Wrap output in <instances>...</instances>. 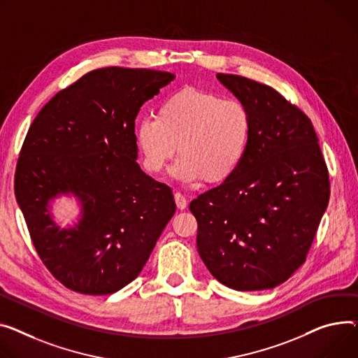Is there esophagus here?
<instances>
[{
  "instance_id": "obj_1",
  "label": "esophagus",
  "mask_w": 358,
  "mask_h": 358,
  "mask_svg": "<svg viewBox=\"0 0 358 358\" xmlns=\"http://www.w3.org/2000/svg\"><path fill=\"white\" fill-rule=\"evenodd\" d=\"M174 200H176V204H177V207L180 208V210H184L185 207H187V199L181 194V193H176L174 194Z\"/></svg>"
}]
</instances>
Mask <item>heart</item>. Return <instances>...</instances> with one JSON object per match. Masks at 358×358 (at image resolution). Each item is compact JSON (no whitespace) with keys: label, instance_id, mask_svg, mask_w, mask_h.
I'll use <instances>...</instances> for the list:
<instances>
[{"label":"heart","instance_id":"obj_1","mask_svg":"<svg viewBox=\"0 0 358 358\" xmlns=\"http://www.w3.org/2000/svg\"><path fill=\"white\" fill-rule=\"evenodd\" d=\"M252 138V116L241 101L182 87L166 96L157 116H142L134 139L145 171L161 173L178 154L173 174L182 182L222 184L241 169Z\"/></svg>","mask_w":358,"mask_h":358}]
</instances>
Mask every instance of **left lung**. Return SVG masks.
<instances>
[{"mask_svg": "<svg viewBox=\"0 0 358 358\" xmlns=\"http://www.w3.org/2000/svg\"><path fill=\"white\" fill-rule=\"evenodd\" d=\"M249 109L252 138L241 169L189 203L197 250L236 291L271 289L306 259L329 200V177L309 117L273 87L219 73Z\"/></svg>", "mask_w": 358, "mask_h": 358, "instance_id": "8db88e82", "label": "left lung"}]
</instances>
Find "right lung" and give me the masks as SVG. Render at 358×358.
<instances>
[{
  "label": "right lung",
  "instance_id": "right-lung-1",
  "mask_svg": "<svg viewBox=\"0 0 358 358\" xmlns=\"http://www.w3.org/2000/svg\"><path fill=\"white\" fill-rule=\"evenodd\" d=\"M174 79L150 69L92 70L34 117L14 192L40 259L66 288L85 295L122 289L174 216L171 188L141 170L134 139L141 106ZM69 192L81 201V219L62 229L50 201Z\"/></svg>",
  "mask_w": 358,
  "mask_h": 358
}]
</instances>
